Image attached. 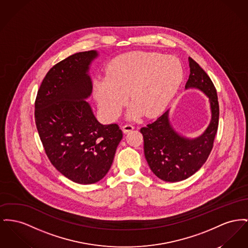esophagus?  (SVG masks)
<instances>
[{"instance_id":"esophagus-1","label":"esophagus","mask_w":248,"mask_h":248,"mask_svg":"<svg viewBox=\"0 0 248 248\" xmlns=\"http://www.w3.org/2000/svg\"><path fill=\"white\" fill-rule=\"evenodd\" d=\"M134 129V125L130 124H126L123 126V131L124 133H127V132L132 131Z\"/></svg>"}]
</instances>
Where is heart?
<instances>
[{"label":"heart","instance_id":"b5f03b06","mask_svg":"<svg viewBox=\"0 0 248 248\" xmlns=\"http://www.w3.org/2000/svg\"><path fill=\"white\" fill-rule=\"evenodd\" d=\"M183 77L179 60L170 55L134 51L112 60L106 77L93 81V93L103 113L115 119L127 101L133 104L127 112L136 119L143 112L155 116L174 95Z\"/></svg>","mask_w":248,"mask_h":248}]
</instances>
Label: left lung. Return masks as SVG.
<instances>
[{
	"mask_svg": "<svg viewBox=\"0 0 248 248\" xmlns=\"http://www.w3.org/2000/svg\"><path fill=\"white\" fill-rule=\"evenodd\" d=\"M190 74L186 88H198L211 103L212 121L203 134L187 140L179 136L169 122V111L140 128L144 155L152 171L166 182H180L197 172L207 160L214 147L218 128L219 105L217 89L210 77L193 59L189 58Z\"/></svg>",
	"mask_w": 248,
	"mask_h": 248,
	"instance_id": "1",
	"label": "left lung"
}]
</instances>
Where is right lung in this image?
Listing matches in <instances>:
<instances>
[{"label":"right lung","mask_w":248,"mask_h":248,"mask_svg":"<svg viewBox=\"0 0 248 248\" xmlns=\"http://www.w3.org/2000/svg\"><path fill=\"white\" fill-rule=\"evenodd\" d=\"M96 56L89 50L59 62L46 75L34 103L46 156L62 174L80 185L105 177L123 138L119 125L101 124L85 100L93 90L89 64Z\"/></svg>","instance_id":"1"}]
</instances>
